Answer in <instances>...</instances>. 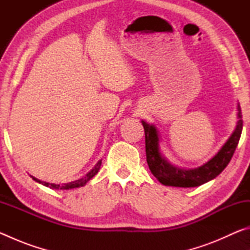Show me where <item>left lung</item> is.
Returning <instances> with one entry per match:
<instances>
[{"mask_svg":"<svg viewBox=\"0 0 250 250\" xmlns=\"http://www.w3.org/2000/svg\"><path fill=\"white\" fill-rule=\"evenodd\" d=\"M237 111L238 120L236 128L225 145L209 161L195 168H184L172 164L161 152L160 134L156 126L142 120L146 133V162L152 174L163 185L175 188H195L215 179L228 166L239 142L243 131L242 109L239 104H237Z\"/></svg>","mask_w":250,"mask_h":250,"instance_id":"1","label":"left lung"}]
</instances>
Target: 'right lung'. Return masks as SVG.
Segmentation results:
<instances>
[{
	"label": "right lung",
	"mask_w": 250,
	"mask_h": 250,
	"mask_svg": "<svg viewBox=\"0 0 250 250\" xmlns=\"http://www.w3.org/2000/svg\"><path fill=\"white\" fill-rule=\"evenodd\" d=\"M101 161L103 160H99L98 162H97L96 166L92 167V170H90L89 172L87 173L86 175H84L83 177H82V179L79 180H76L74 182H69V183H64V184H55V183H48V182H44V181H41L39 179H36V177H34L33 175H31L32 179L37 182V183H40L42 185L44 186H47V188H53V189H71V188H80V186H83L86 185V183L89 180H91L92 177H94L97 173H98L99 168L101 167Z\"/></svg>",
	"instance_id": "obj_1"
}]
</instances>
